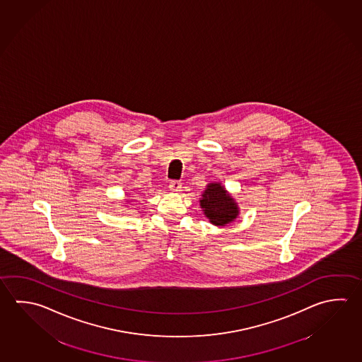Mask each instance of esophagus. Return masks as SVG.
<instances>
[{
	"mask_svg": "<svg viewBox=\"0 0 362 362\" xmlns=\"http://www.w3.org/2000/svg\"><path fill=\"white\" fill-rule=\"evenodd\" d=\"M168 187H170V190L173 191V192H177V191H181V187H182V185L177 180H173L168 185Z\"/></svg>",
	"mask_w": 362,
	"mask_h": 362,
	"instance_id": "obj_1",
	"label": "esophagus"
}]
</instances>
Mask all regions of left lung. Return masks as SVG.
<instances>
[{
  "mask_svg": "<svg viewBox=\"0 0 362 362\" xmlns=\"http://www.w3.org/2000/svg\"><path fill=\"white\" fill-rule=\"evenodd\" d=\"M200 205L211 223L224 226L232 222L238 214V208L221 184H209L202 195Z\"/></svg>",
  "mask_w": 362,
  "mask_h": 362,
  "instance_id": "8db88e82",
  "label": "left lung"
}]
</instances>
